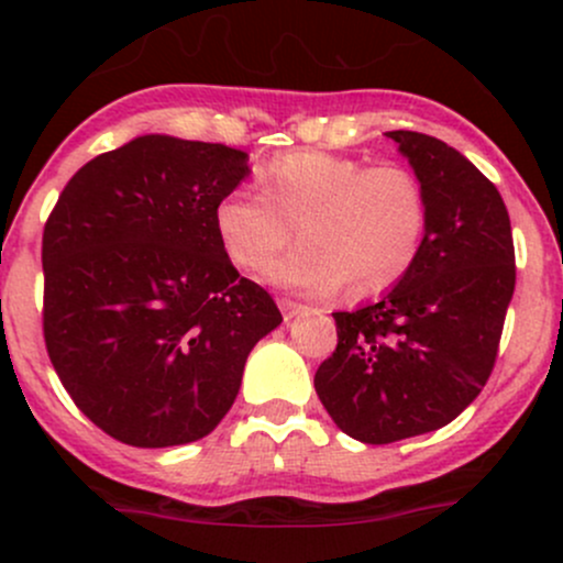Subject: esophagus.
Segmentation results:
<instances>
[{
	"instance_id": "obj_1",
	"label": "esophagus",
	"mask_w": 563,
	"mask_h": 563,
	"mask_svg": "<svg viewBox=\"0 0 563 563\" xmlns=\"http://www.w3.org/2000/svg\"><path fill=\"white\" fill-rule=\"evenodd\" d=\"M277 303H280L283 320H286V322H290V320H294V318H299V314H303V312H309V307H303V303H299V301L280 299V301H277Z\"/></svg>"
}]
</instances>
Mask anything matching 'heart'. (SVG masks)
Returning <instances> with one entry per match:
<instances>
[{"label":"heart","mask_w":563,"mask_h":563,"mask_svg":"<svg viewBox=\"0 0 563 563\" xmlns=\"http://www.w3.org/2000/svg\"><path fill=\"white\" fill-rule=\"evenodd\" d=\"M260 192L232 190L214 206V232L238 269L266 267L292 236L302 245L264 277L301 294L354 299L386 294L410 273L429 228V200L402 166H367L325 151H290L256 172Z\"/></svg>","instance_id":"obj_1"}]
</instances>
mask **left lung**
<instances>
[{"label": "left lung", "mask_w": 563, "mask_h": 563, "mask_svg": "<svg viewBox=\"0 0 563 563\" xmlns=\"http://www.w3.org/2000/svg\"><path fill=\"white\" fill-rule=\"evenodd\" d=\"M386 137L429 200L421 256L380 301L333 312L339 344L314 373L328 416L365 444L442 429L479 397L516 286L497 187L448 142L405 129Z\"/></svg>", "instance_id": "obj_1"}]
</instances>
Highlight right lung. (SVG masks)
<instances>
[{
	"label": "right lung",
	"instance_id": "right-lung-1",
	"mask_svg": "<svg viewBox=\"0 0 563 563\" xmlns=\"http://www.w3.org/2000/svg\"><path fill=\"white\" fill-rule=\"evenodd\" d=\"M249 153L142 134L84 164L44 224V341L76 407L132 448L203 439L228 416L273 296L219 245L217 200Z\"/></svg>",
	"mask_w": 563,
	"mask_h": 563
}]
</instances>
